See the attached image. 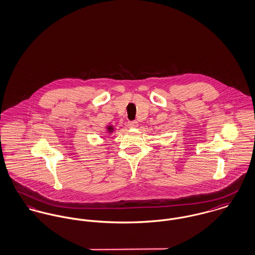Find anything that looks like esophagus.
Listing matches in <instances>:
<instances>
[{
    "mask_svg": "<svg viewBox=\"0 0 255 255\" xmlns=\"http://www.w3.org/2000/svg\"><path fill=\"white\" fill-rule=\"evenodd\" d=\"M128 127L129 128H137L138 127V123L136 121H128Z\"/></svg>",
    "mask_w": 255,
    "mask_h": 255,
    "instance_id": "34e87169",
    "label": "esophagus"
}]
</instances>
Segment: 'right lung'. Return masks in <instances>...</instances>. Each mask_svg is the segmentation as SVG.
Returning <instances> with one entry per match:
<instances>
[{
	"label": "right lung",
	"mask_w": 255,
	"mask_h": 255,
	"mask_svg": "<svg viewBox=\"0 0 255 255\" xmlns=\"http://www.w3.org/2000/svg\"><path fill=\"white\" fill-rule=\"evenodd\" d=\"M105 128H106V131H107L108 134H112V133L115 131V128H114V126H112V125L106 126Z\"/></svg>",
	"instance_id": "obj_1"
}]
</instances>
